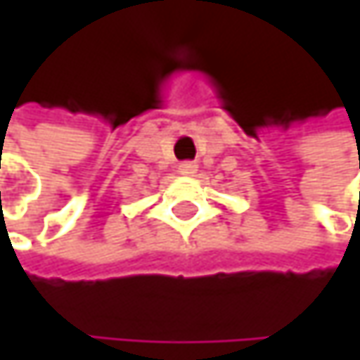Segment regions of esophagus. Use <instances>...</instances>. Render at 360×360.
<instances>
[{
  "label": "esophagus",
  "mask_w": 360,
  "mask_h": 360,
  "mask_svg": "<svg viewBox=\"0 0 360 360\" xmlns=\"http://www.w3.org/2000/svg\"><path fill=\"white\" fill-rule=\"evenodd\" d=\"M179 173L181 175H185V177H191V175L198 173V165H195V162H181Z\"/></svg>",
  "instance_id": "34e87169"
}]
</instances>
